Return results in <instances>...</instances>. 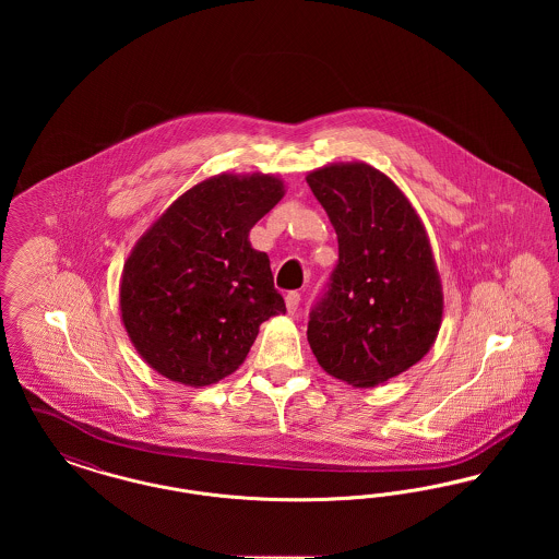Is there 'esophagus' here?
<instances>
[{
    "label": "esophagus",
    "mask_w": 559,
    "mask_h": 559,
    "mask_svg": "<svg viewBox=\"0 0 559 559\" xmlns=\"http://www.w3.org/2000/svg\"><path fill=\"white\" fill-rule=\"evenodd\" d=\"M285 301H287V312H289V314H295V312H297V308H299L301 295H299L297 292L287 293Z\"/></svg>",
    "instance_id": "obj_1"
}]
</instances>
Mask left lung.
<instances>
[{
	"mask_svg": "<svg viewBox=\"0 0 559 559\" xmlns=\"http://www.w3.org/2000/svg\"><path fill=\"white\" fill-rule=\"evenodd\" d=\"M340 242L329 289L310 312L320 367L352 388H374L417 365L444 312L426 226L369 163H331L306 176Z\"/></svg>",
	"mask_w": 559,
	"mask_h": 559,
	"instance_id": "8db88e82",
	"label": "left lung"
}]
</instances>
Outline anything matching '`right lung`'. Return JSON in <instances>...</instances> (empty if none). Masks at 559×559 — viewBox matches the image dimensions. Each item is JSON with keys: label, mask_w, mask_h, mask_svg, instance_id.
Masks as SVG:
<instances>
[{"label": "right lung", "mask_w": 559, "mask_h": 559, "mask_svg": "<svg viewBox=\"0 0 559 559\" xmlns=\"http://www.w3.org/2000/svg\"><path fill=\"white\" fill-rule=\"evenodd\" d=\"M272 174H219L180 194L133 245L121 322L155 371L190 388L233 374L260 324L285 314L270 260L249 230L281 199Z\"/></svg>", "instance_id": "obj_1"}]
</instances>
